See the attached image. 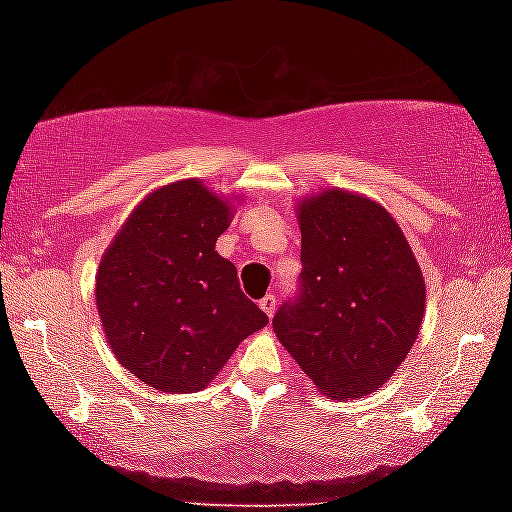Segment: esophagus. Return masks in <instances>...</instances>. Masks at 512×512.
<instances>
[{
	"mask_svg": "<svg viewBox=\"0 0 512 512\" xmlns=\"http://www.w3.org/2000/svg\"><path fill=\"white\" fill-rule=\"evenodd\" d=\"M260 307H262L264 315L272 319L274 312H276V298H274V295H264V298L260 300Z\"/></svg>",
	"mask_w": 512,
	"mask_h": 512,
	"instance_id": "1",
	"label": "esophagus"
}]
</instances>
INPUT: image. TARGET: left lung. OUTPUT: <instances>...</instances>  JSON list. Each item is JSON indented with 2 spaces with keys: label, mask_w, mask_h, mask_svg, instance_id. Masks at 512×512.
I'll use <instances>...</instances> for the list:
<instances>
[{
  "label": "left lung",
  "mask_w": 512,
  "mask_h": 512,
  "mask_svg": "<svg viewBox=\"0 0 512 512\" xmlns=\"http://www.w3.org/2000/svg\"><path fill=\"white\" fill-rule=\"evenodd\" d=\"M303 233L300 295L274 331L331 400L381 389L420 336L427 286L398 221L381 202L324 188L295 207Z\"/></svg>",
  "instance_id": "1"
}]
</instances>
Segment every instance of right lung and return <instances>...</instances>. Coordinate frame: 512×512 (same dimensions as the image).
Returning <instances> with one entry per match:
<instances>
[{
	"instance_id": "obj_1",
	"label": "right lung",
	"mask_w": 512,
	"mask_h": 512,
	"mask_svg": "<svg viewBox=\"0 0 512 512\" xmlns=\"http://www.w3.org/2000/svg\"><path fill=\"white\" fill-rule=\"evenodd\" d=\"M238 197L183 178L145 195L104 250L95 300L109 348L162 393H193L269 317L240 291L217 238Z\"/></svg>"
}]
</instances>
